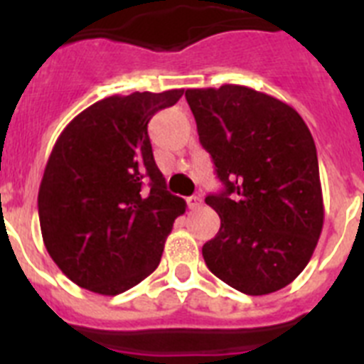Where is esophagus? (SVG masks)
Instances as JSON below:
<instances>
[{
  "instance_id": "esophagus-1",
  "label": "esophagus",
  "mask_w": 364,
  "mask_h": 364,
  "mask_svg": "<svg viewBox=\"0 0 364 364\" xmlns=\"http://www.w3.org/2000/svg\"><path fill=\"white\" fill-rule=\"evenodd\" d=\"M188 205H189V210H198L202 205V197L200 195H193V197L188 198Z\"/></svg>"
}]
</instances>
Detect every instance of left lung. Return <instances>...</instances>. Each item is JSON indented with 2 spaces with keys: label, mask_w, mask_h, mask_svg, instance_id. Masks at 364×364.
Returning a JSON list of instances; mask_svg holds the SVG:
<instances>
[{
  "label": "left lung",
  "mask_w": 364,
  "mask_h": 364,
  "mask_svg": "<svg viewBox=\"0 0 364 364\" xmlns=\"http://www.w3.org/2000/svg\"><path fill=\"white\" fill-rule=\"evenodd\" d=\"M186 100L224 186L205 197L220 217L202 246L205 266L246 295L281 290L306 268L323 231L310 129L294 107L244 85L188 89Z\"/></svg>",
  "instance_id": "1"
}]
</instances>
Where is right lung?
Returning <instances> with one entry per match:
<instances>
[{
    "label": "right lung",
    "instance_id": "1",
    "mask_svg": "<svg viewBox=\"0 0 364 364\" xmlns=\"http://www.w3.org/2000/svg\"><path fill=\"white\" fill-rule=\"evenodd\" d=\"M182 95L109 96L80 112L54 144L38 215L47 252L80 288L118 295L160 264L186 202L167 191L147 124Z\"/></svg>",
    "mask_w": 364,
    "mask_h": 364
}]
</instances>
